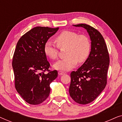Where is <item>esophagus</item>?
Wrapping results in <instances>:
<instances>
[{
	"label": "esophagus",
	"mask_w": 122,
	"mask_h": 122,
	"mask_svg": "<svg viewBox=\"0 0 122 122\" xmlns=\"http://www.w3.org/2000/svg\"><path fill=\"white\" fill-rule=\"evenodd\" d=\"M64 74H65V73L63 71H58V74L60 75V76H61V75H63Z\"/></svg>",
	"instance_id": "34e87169"
}]
</instances>
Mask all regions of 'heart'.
<instances>
[{
    "instance_id": "obj_1",
    "label": "heart",
    "mask_w": 122,
    "mask_h": 122,
    "mask_svg": "<svg viewBox=\"0 0 122 122\" xmlns=\"http://www.w3.org/2000/svg\"><path fill=\"white\" fill-rule=\"evenodd\" d=\"M59 47L67 46L66 56L64 59L59 60L53 65V68L60 71H68L77 64L84 62L91 53V44L87 36L78 35L77 33L64 30L56 37ZM45 54L51 59H56L58 56V47L52 41H47L44 46Z\"/></svg>"
}]
</instances>
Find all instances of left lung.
<instances>
[{
    "label": "left lung",
    "instance_id": "left-lung-1",
    "mask_svg": "<svg viewBox=\"0 0 122 122\" xmlns=\"http://www.w3.org/2000/svg\"><path fill=\"white\" fill-rule=\"evenodd\" d=\"M86 30L91 41V51L88 59L76 71L71 74L69 92L77 103L86 104L101 94L107 84L109 56L102 34L92 26L86 24L73 25Z\"/></svg>",
    "mask_w": 122,
    "mask_h": 122
}]
</instances>
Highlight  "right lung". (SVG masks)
<instances>
[{
  "label": "right lung",
  "instance_id": "obj_1",
  "mask_svg": "<svg viewBox=\"0 0 122 122\" xmlns=\"http://www.w3.org/2000/svg\"><path fill=\"white\" fill-rule=\"evenodd\" d=\"M58 29L36 26L23 35L16 44L12 62L15 86L30 104L43 102L50 94V84L58 76L57 71L48 70L50 64L44 46ZM46 70L49 71L47 74L44 73Z\"/></svg>",
  "mask_w": 122,
  "mask_h": 122
}]
</instances>
